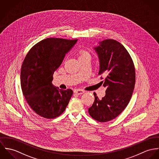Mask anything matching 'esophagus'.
I'll list each match as a JSON object with an SVG mask.
<instances>
[{"label": "esophagus", "mask_w": 159, "mask_h": 159, "mask_svg": "<svg viewBox=\"0 0 159 159\" xmlns=\"http://www.w3.org/2000/svg\"><path fill=\"white\" fill-rule=\"evenodd\" d=\"M85 92V91L83 90V89H76L74 90V93H77L78 94H84Z\"/></svg>", "instance_id": "34e87169"}]
</instances>
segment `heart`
Instances as JSON below:
<instances>
[{
    "label": "heart",
    "mask_w": 159,
    "mask_h": 159,
    "mask_svg": "<svg viewBox=\"0 0 159 159\" xmlns=\"http://www.w3.org/2000/svg\"><path fill=\"white\" fill-rule=\"evenodd\" d=\"M79 58H81V57H84V56L87 55H89L87 51H85V50H83V49H82L79 51Z\"/></svg>",
    "instance_id": "heart-1"
}]
</instances>
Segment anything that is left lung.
<instances>
[{
	"instance_id": "left-lung-1",
	"label": "left lung",
	"mask_w": 159,
	"mask_h": 159,
	"mask_svg": "<svg viewBox=\"0 0 159 159\" xmlns=\"http://www.w3.org/2000/svg\"><path fill=\"white\" fill-rule=\"evenodd\" d=\"M99 60V75L106 96L99 99L94 93V101L88 108L95 120L104 123L116 118L128 105L135 87V71L133 60L126 49L118 41L108 39L94 48Z\"/></svg>"
}]
</instances>
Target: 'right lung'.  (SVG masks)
<instances>
[{
  "instance_id": "right-lung-1",
  "label": "right lung",
  "mask_w": 159,
  "mask_h": 159,
  "mask_svg": "<svg viewBox=\"0 0 159 159\" xmlns=\"http://www.w3.org/2000/svg\"><path fill=\"white\" fill-rule=\"evenodd\" d=\"M77 41L44 39L32 48L23 61L20 72L22 91L28 104L41 117L53 119L59 116L70 102L72 90L59 89L52 82L54 72Z\"/></svg>"
}]
</instances>
